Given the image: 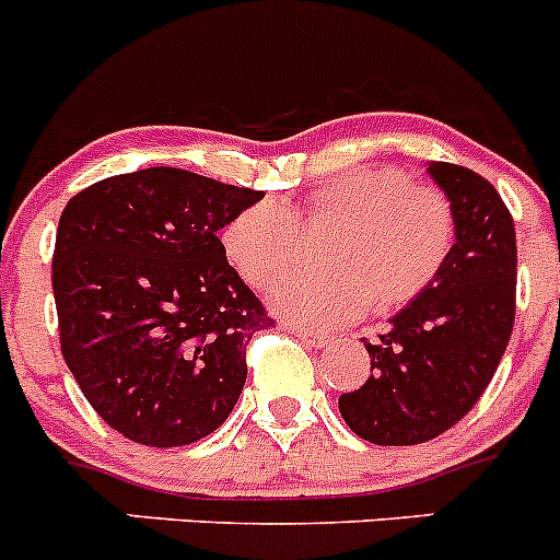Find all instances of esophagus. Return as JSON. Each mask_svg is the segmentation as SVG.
<instances>
[{
	"label": "esophagus",
	"mask_w": 560,
	"mask_h": 560,
	"mask_svg": "<svg viewBox=\"0 0 560 560\" xmlns=\"http://www.w3.org/2000/svg\"><path fill=\"white\" fill-rule=\"evenodd\" d=\"M283 329H289L291 335H296V338L305 340V343H311V346H324V343H329V335L316 332V329H307V327H291V324H285Z\"/></svg>",
	"instance_id": "34e87169"
}]
</instances>
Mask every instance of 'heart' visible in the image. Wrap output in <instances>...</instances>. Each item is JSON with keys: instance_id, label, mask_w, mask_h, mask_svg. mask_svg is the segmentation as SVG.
Masks as SVG:
<instances>
[{"instance_id": "heart-1", "label": "heart", "mask_w": 560, "mask_h": 560, "mask_svg": "<svg viewBox=\"0 0 560 560\" xmlns=\"http://www.w3.org/2000/svg\"><path fill=\"white\" fill-rule=\"evenodd\" d=\"M318 260L327 271L280 283L271 305L307 327H335L393 313L423 296L443 275L456 244L454 206L440 189L415 186L398 167L335 175L300 203L258 200L225 222L222 253L253 289H269L300 260V233H322Z\"/></svg>"}]
</instances>
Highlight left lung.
<instances>
[{
    "instance_id": "obj_1",
    "label": "left lung",
    "mask_w": 560,
    "mask_h": 560,
    "mask_svg": "<svg viewBox=\"0 0 560 560\" xmlns=\"http://www.w3.org/2000/svg\"><path fill=\"white\" fill-rule=\"evenodd\" d=\"M429 173L454 206L456 244L436 283L365 340L371 371L338 407L374 445H418L459 423L498 371L514 329L516 233L483 175L451 162Z\"/></svg>"
}]
</instances>
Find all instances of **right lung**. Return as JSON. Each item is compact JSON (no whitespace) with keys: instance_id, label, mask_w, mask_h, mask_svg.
Wrapping results in <instances>:
<instances>
[{"instance_id":"right-lung-1","label":"right lung","mask_w":560,"mask_h":560,"mask_svg":"<svg viewBox=\"0 0 560 560\" xmlns=\"http://www.w3.org/2000/svg\"><path fill=\"white\" fill-rule=\"evenodd\" d=\"M260 197L148 167L68 200L51 258L60 349L90 407L135 443H197L236 407L247 343L275 318L217 233Z\"/></svg>"}]
</instances>
